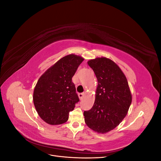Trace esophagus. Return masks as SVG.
<instances>
[{"mask_svg": "<svg viewBox=\"0 0 161 161\" xmlns=\"http://www.w3.org/2000/svg\"><path fill=\"white\" fill-rule=\"evenodd\" d=\"M85 92H82V93H79V98H80V99H82V97H83L85 96Z\"/></svg>", "mask_w": 161, "mask_h": 161, "instance_id": "obj_1", "label": "esophagus"}]
</instances>
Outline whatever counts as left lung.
Segmentation results:
<instances>
[{"label": "left lung", "instance_id": "left-lung-1", "mask_svg": "<svg viewBox=\"0 0 161 161\" xmlns=\"http://www.w3.org/2000/svg\"><path fill=\"white\" fill-rule=\"evenodd\" d=\"M87 64L93 70L98 85L93 106L84 111L85 121L92 130L105 134L116 128L127 115L131 94L125 75L113 60L96 58Z\"/></svg>", "mask_w": 161, "mask_h": 161}]
</instances>
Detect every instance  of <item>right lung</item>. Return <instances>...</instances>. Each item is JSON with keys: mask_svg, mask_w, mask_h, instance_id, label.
Masks as SVG:
<instances>
[{"mask_svg": "<svg viewBox=\"0 0 161 161\" xmlns=\"http://www.w3.org/2000/svg\"><path fill=\"white\" fill-rule=\"evenodd\" d=\"M84 58L75 54L62 58L39 79L33 91L38 115L48 124L59 125L69 119V112L79 101L72 78Z\"/></svg>", "mask_w": 161, "mask_h": 161, "instance_id": "add662e5", "label": "right lung"}]
</instances>
